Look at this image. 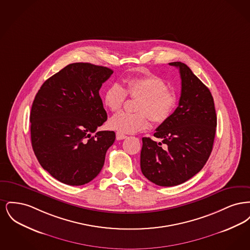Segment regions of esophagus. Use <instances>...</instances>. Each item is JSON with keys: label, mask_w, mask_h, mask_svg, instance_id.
<instances>
[{"label": "esophagus", "mask_w": 250, "mask_h": 250, "mask_svg": "<svg viewBox=\"0 0 250 250\" xmlns=\"http://www.w3.org/2000/svg\"><path fill=\"white\" fill-rule=\"evenodd\" d=\"M126 137H127V136H125V134H123V133H121V132H116V139H117L118 141L125 140V139H126Z\"/></svg>", "instance_id": "1"}]
</instances>
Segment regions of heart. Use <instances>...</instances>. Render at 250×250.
<instances>
[{"instance_id":"1","label":"heart","mask_w":250,"mask_h":250,"mask_svg":"<svg viewBox=\"0 0 250 250\" xmlns=\"http://www.w3.org/2000/svg\"><path fill=\"white\" fill-rule=\"evenodd\" d=\"M126 95L139 98L136 105V113L121 111L108 120V126L124 134H133L147 128L150 119L154 123L166 122L173 113L177 95L167 88L166 83L158 76L147 74L127 78L124 86L113 83L106 89L103 100L106 107L111 111L120 110Z\"/></svg>"}]
</instances>
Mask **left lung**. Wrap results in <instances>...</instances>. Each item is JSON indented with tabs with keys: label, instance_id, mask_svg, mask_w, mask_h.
Here are the masks:
<instances>
[{
	"label": "left lung",
	"instance_id": "left-lung-1",
	"mask_svg": "<svg viewBox=\"0 0 250 250\" xmlns=\"http://www.w3.org/2000/svg\"><path fill=\"white\" fill-rule=\"evenodd\" d=\"M182 89L178 107L154 134L156 143L143 138L141 168L143 175L160 187H173L197 174L211 155L216 129V113L210 90L181 62Z\"/></svg>",
	"mask_w": 250,
	"mask_h": 250
}]
</instances>
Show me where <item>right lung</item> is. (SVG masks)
<instances>
[{"mask_svg": "<svg viewBox=\"0 0 250 250\" xmlns=\"http://www.w3.org/2000/svg\"><path fill=\"white\" fill-rule=\"evenodd\" d=\"M113 71L74 62L48 79L37 92L30 114L31 141L40 165L69 186H83L102 169L113 131H98L107 121L99 90Z\"/></svg>", "mask_w": 250, "mask_h": 250, "instance_id": "obj_1", "label": "right lung"}]
</instances>
